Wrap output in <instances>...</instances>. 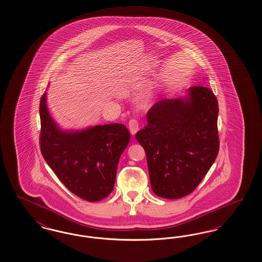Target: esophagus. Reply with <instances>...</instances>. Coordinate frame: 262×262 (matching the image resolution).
<instances>
[{"mask_svg":"<svg viewBox=\"0 0 262 262\" xmlns=\"http://www.w3.org/2000/svg\"><path fill=\"white\" fill-rule=\"evenodd\" d=\"M138 128H139V124H138L137 120H136V119H132V120L128 122V129H129L130 134H132L133 136H135L136 133H137Z\"/></svg>","mask_w":262,"mask_h":262,"instance_id":"1","label":"esophagus"}]
</instances>
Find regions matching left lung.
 I'll list each match as a JSON object with an SVG mask.
<instances>
[{
  "mask_svg": "<svg viewBox=\"0 0 262 262\" xmlns=\"http://www.w3.org/2000/svg\"><path fill=\"white\" fill-rule=\"evenodd\" d=\"M219 104L206 86H191L178 98L162 99L147 113L136 140L144 148L151 188L161 198L192 193L219 154Z\"/></svg>",
  "mask_w": 262,
  "mask_h": 262,
  "instance_id": "obj_1",
  "label": "left lung"
}]
</instances>
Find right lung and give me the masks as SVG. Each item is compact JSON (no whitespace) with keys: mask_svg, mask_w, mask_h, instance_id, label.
I'll return each instance as SVG.
<instances>
[{"mask_svg":"<svg viewBox=\"0 0 262 262\" xmlns=\"http://www.w3.org/2000/svg\"><path fill=\"white\" fill-rule=\"evenodd\" d=\"M40 119L42 157L66 188L89 202L106 198L114 189L119 160L129 142L126 126L63 130L48 110L47 93L41 97Z\"/></svg>","mask_w":262,"mask_h":262,"instance_id":"1","label":"right lung"}]
</instances>
